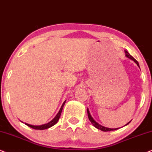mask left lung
<instances>
[{"label": "left lung", "mask_w": 152, "mask_h": 152, "mask_svg": "<svg viewBox=\"0 0 152 152\" xmlns=\"http://www.w3.org/2000/svg\"><path fill=\"white\" fill-rule=\"evenodd\" d=\"M125 54H126V57H128L129 59H130L133 60V61H134L135 62V63H136V64H137V66H138V67L140 68V66H139V64H138V62L129 53H128L127 51H126V50H125ZM87 113H88V119H89V120H90L91 123L93 124V125L94 126L95 128L98 129H100L101 131H102V132H111V131H114V130H116V129H118V128H117V129H111V128L105 127V126H102V125H100V124L97 123V122L96 121H95V120L94 119H93V118H92V116L91 115V113H90V112H89V110H88V109H87ZM130 122H131V121H130ZM129 122H128V123L126 124H125V125H124V126L127 125V124H128L129 123Z\"/></svg>", "instance_id": "8db88e82"}]
</instances>
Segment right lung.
<instances>
[{
  "label": "right lung",
  "mask_w": 152,
  "mask_h": 152,
  "mask_svg": "<svg viewBox=\"0 0 152 152\" xmlns=\"http://www.w3.org/2000/svg\"><path fill=\"white\" fill-rule=\"evenodd\" d=\"M66 103V100L64 101V102L63 103V104H62L61 107L60 108V110L58 112V113L57 114V115L55 116V118H53V120H51L50 122H49L47 124H42V125H39V126H35V125H31V124H27V123H25L26 124L27 126H30V127L34 129H38V130H43V129H48L50 127H51V126H53V125H55V124L57 123L58 122V120H59V118H60V115H61V111H62V109H63V107L64 104H65Z\"/></svg>",
  "instance_id": "obj_1"
}]
</instances>
